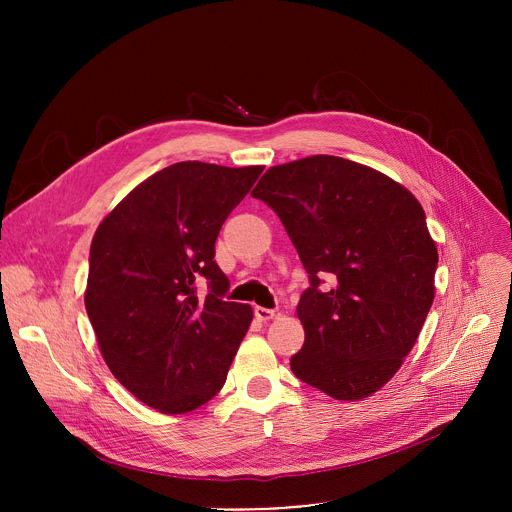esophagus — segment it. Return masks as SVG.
I'll use <instances>...</instances> for the list:
<instances>
[{
	"label": "esophagus",
	"mask_w": 512,
	"mask_h": 512,
	"mask_svg": "<svg viewBox=\"0 0 512 512\" xmlns=\"http://www.w3.org/2000/svg\"><path fill=\"white\" fill-rule=\"evenodd\" d=\"M275 316H277L275 310H267V308H261V306L255 308V318H257L259 322H269V320H273Z\"/></svg>",
	"instance_id": "1"
}]
</instances>
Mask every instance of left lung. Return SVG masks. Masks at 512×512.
<instances>
[{"label":"left lung","instance_id":"1","mask_svg":"<svg viewBox=\"0 0 512 512\" xmlns=\"http://www.w3.org/2000/svg\"><path fill=\"white\" fill-rule=\"evenodd\" d=\"M251 196L277 212L310 273L296 312L306 342L291 371L338 401L371 397L401 369L435 296L437 247L419 200L336 156L273 166ZM324 274L335 279L328 292Z\"/></svg>","mask_w":512,"mask_h":512}]
</instances>
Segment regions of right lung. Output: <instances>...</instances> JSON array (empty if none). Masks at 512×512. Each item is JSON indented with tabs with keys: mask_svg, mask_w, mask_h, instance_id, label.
I'll use <instances>...</instances> for the list:
<instances>
[{
	"mask_svg": "<svg viewBox=\"0 0 512 512\" xmlns=\"http://www.w3.org/2000/svg\"><path fill=\"white\" fill-rule=\"evenodd\" d=\"M263 166L178 162L137 184L91 243L85 308L113 377L141 403L182 415L227 381L251 326L249 304L221 300L229 277L214 243ZM208 280L200 297L195 285Z\"/></svg>",
	"mask_w": 512,
	"mask_h": 512,
	"instance_id": "1",
	"label": "right lung"
}]
</instances>
